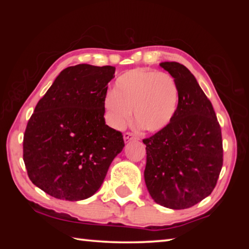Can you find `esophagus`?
<instances>
[{
  "label": "esophagus",
  "instance_id": "obj_1",
  "mask_svg": "<svg viewBox=\"0 0 249 249\" xmlns=\"http://www.w3.org/2000/svg\"><path fill=\"white\" fill-rule=\"evenodd\" d=\"M123 137H124V142H128L130 141H137L138 140V137L136 136V135L133 134V133H129V132L124 133Z\"/></svg>",
  "mask_w": 249,
  "mask_h": 249
}]
</instances>
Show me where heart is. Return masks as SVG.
Wrapping results in <instances>:
<instances>
[{"instance_id":"heart-1","label":"heart","mask_w":249,"mask_h":249,"mask_svg":"<svg viewBox=\"0 0 249 249\" xmlns=\"http://www.w3.org/2000/svg\"><path fill=\"white\" fill-rule=\"evenodd\" d=\"M108 123L123 128L132 117L147 132H159L174 119L179 104V90L170 74L147 69H133L120 75L114 90L104 98Z\"/></svg>"}]
</instances>
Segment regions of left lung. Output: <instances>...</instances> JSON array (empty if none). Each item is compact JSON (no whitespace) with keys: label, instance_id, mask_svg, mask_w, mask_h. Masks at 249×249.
<instances>
[{"label":"left lung","instance_id":"8db88e82","mask_svg":"<svg viewBox=\"0 0 249 249\" xmlns=\"http://www.w3.org/2000/svg\"><path fill=\"white\" fill-rule=\"evenodd\" d=\"M178 86L179 104L166 128L142 141L146 187L153 200L172 210L199 203L215 188L223 166L222 133L212 103L190 70L161 62Z\"/></svg>","mask_w":249,"mask_h":249}]
</instances>
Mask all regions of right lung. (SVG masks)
<instances>
[{
    "instance_id": "add662e5",
    "label": "right lung",
    "mask_w": 249,
    "mask_h": 249,
    "mask_svg": "<svg viewBox=\"0 0 249 249\" xmlns=\"http://www.w3.org/2000/svg\"><path fill=\"white\" fill-rule=\"evenodd\" d=\"M115 67L81 64L59 73L37 103L23 141L32 182L56 199L80 201L102 185L123 135L105 124L104 98Z\"/></svg>"
}]
</instances>
